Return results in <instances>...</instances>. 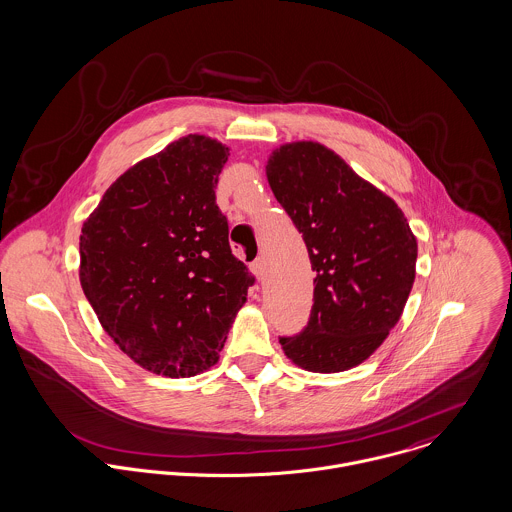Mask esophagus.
I'll use <instances>...</instances> for the list:
<instances>
[{
    "instance_id": "esophagus-1",
    "label": "esophagus",
    "mask_w": 512,
    "mask_h": 512,
    "mask_svg": "<svg viewBox=\"0 0 512 512\" xmlns=\"http://www.w3.org/2000/svg\"><path fill=\"white\" fill-rule=\"evenodd\" d=\"M251 273L261 281L263 279V273H265V263H263V259H255L253 263H251Z\"/></svg>"
}]
</instances>
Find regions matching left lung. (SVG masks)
Masks as SVG:
<instances>
[{
  "label": "left lung",
  "mask_w": 512,
  "mask_h": 512,
  "mask_svg": "<svg viewBox=\"0 0 512 512\" xmlns=\"http://www.w3.org/2000/svg\"><path fill=\"white\" fill-rule=\"evenodd\" d=\"M267 180L316 271L307 326L279 342L308 372L354 368L386 340L408 303L417 259L408 219L318 142L275 150Z\"/></svg>",
  "instance_id": "8db88e82"
}]
</instances>
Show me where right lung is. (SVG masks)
Instances as JSON below:
<instances>
[{"label":"right lung","mask_w":512,"mask_h":512,"mask_svg":"<svg viewBox=\"0 0 512 512\" xmlns=\"http://www.w3.org/2000/svg\"><path fill=\"white\" fill-rule=\"evenodd\" d=\"M229 148L200 134L124 172L83 225L81 287L108 336L168 378L213 366L255 283L215 186Z\"/></svg>","instance_id":"1"}]
</instances>
